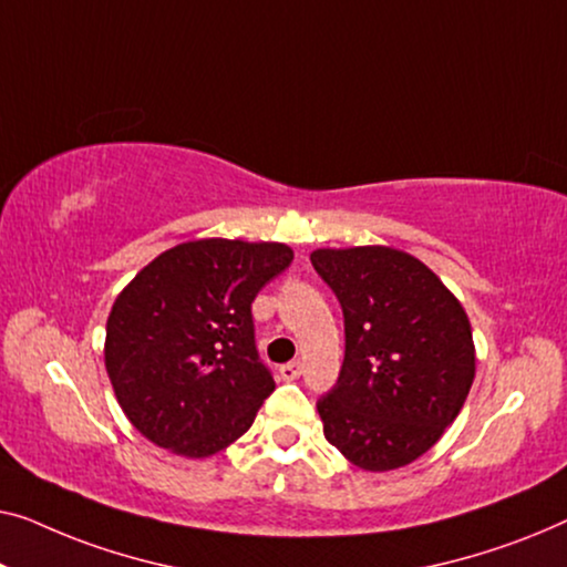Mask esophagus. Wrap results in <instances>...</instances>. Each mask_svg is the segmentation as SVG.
<instances>
[{
  "label": "esophagus",
  "mask_w": 567,
  "mask_h": 567,
  "mask_svg": "<svg viewBox=\"0 0 567 567\" xmlns=\"http://www.w3.org/2000/svg\"><path fill=\"white\" fill-rule=\"evenodd\" d=\"M300 374H302V364H300V362L280 364V378H282V380H298Z\"/></svg>",
  "instance_id": "obj_1"
}]
</instances>
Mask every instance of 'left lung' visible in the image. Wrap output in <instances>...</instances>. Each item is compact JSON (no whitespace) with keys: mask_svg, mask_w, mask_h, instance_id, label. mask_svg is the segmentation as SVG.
Masks as SVG:
<instances>
[{"mask_svg":"<svg viewBox=\"0 0 567 567\" xmlns=\"http://www.w3.org/2000/svg\"><path fill=\"white\" fill-rule=\"evenodd\" d=\"M310 261L344 313V364L316 403L326 440L370 473L409 465L473 385L465 308L424 261L390 246L318 249Z\"/></svg>","mask_w":567,"mask_h":567,"instance_id":"left-lung-1","label":"left lung"}]
</instances>
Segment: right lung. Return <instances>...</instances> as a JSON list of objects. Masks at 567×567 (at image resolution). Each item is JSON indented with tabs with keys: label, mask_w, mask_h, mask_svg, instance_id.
Segmentation results:
<instances>
[{
	"label": "right lung",
	"mask_w": 567,
	"mask_h": 567,
	"mask_svg": "<svg viewBox=\"0 0 567 567\" xmlns=\"http://www.w3.org/2000/svg\"><path fill=\"white\" fill-rule=\"evenodd\" d=\"M292 249L200 238L158 254L117 295L105 367L138 432L182 457L236 442L275 390L254 341L251 302Z\"/></svg>",
	"instance_id": "right-lung-1"
}]
</instances>
